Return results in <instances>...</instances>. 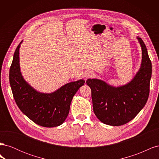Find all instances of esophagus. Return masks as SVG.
I'll use <instances>...</instances> for the list:
<instances>
[{
    "label": "esophagus",
    "mask_w": 159,
    "mask_h": 159,
    "mask_svg": "<svg viewBox=\"0 0 159 159\" xmlns=\"http://www.w3.org/2000/svg\"><path fill=\"white\" fill-rule=\"evenodd\" d=\"M92 76H93V72L91 71L88 70V71H86L85 72L84 77H85V80H87L88 78H91V77H92Z\"/></svg>",
    "instance_id": "1"
}]
</instances>
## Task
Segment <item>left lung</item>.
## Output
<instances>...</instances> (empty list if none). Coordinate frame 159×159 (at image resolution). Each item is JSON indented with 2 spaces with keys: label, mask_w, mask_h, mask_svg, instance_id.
Masks as SVG:
<instances>
[{
  "label": "left lung",
  "mask_w": 159,
  "mask_h": 159,
  "mask_svg": "<svg viewBox=\"0 0 159 159\" xmlns=\"http://www.w3.org/2000/svg\"><path fill=\"white\" fill-rule=\"evenodd\" d=\"M142 50L141 68L133 79L119 87H114L98 79H88L95 115L100 121L120 126L131 121L145 106L148 98L152 64L147 49L137 37Z\"/></svg>",
  "instance_id": "left-lung-1"
}]
</instances>
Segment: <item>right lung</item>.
<instances>
[{
	"label": "right lung",
	"instance_id": "right-lung-1",
	"mask_svg": "<svg viewBox=\"0 0 159 159\" xmlns=\"http://www.w3.org/2000/svg\"><path fill=\"white\" fill-rule=\"evenodd\" d=\"M22 42L14 52L9 71L14 99L21 111L37 125L45 127L59 126L68 117L71 100L85 81H71L50 93L36 91L26 82L21 74L19 49Z\"/></svg>",
	"mask_w": 159,
	"mask_h": 159
}]
</instances>
